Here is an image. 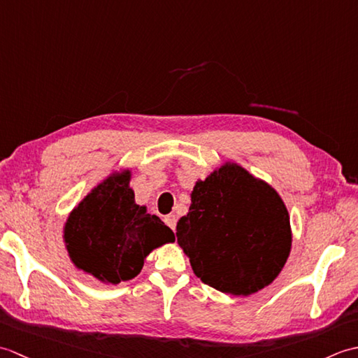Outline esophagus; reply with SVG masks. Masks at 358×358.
<instances>
[{
    "instance_id": "esophagus-1",
    "label": "esophagus",
    "mask_w": 358,
    "mask_h": 358,
    "mask_svg": "<svg viewBox=\"0 0 358 358\" xmlns=\"http://www.w3.org/2000/svg\"><path fill=\"white\" fill-rule=\"evenodd\" d=\"M164 223L171 227L172 231H175V226H177V218H175V215H166L164 217Z\"/></svg>"
}]
</instances>
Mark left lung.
I'll return each instance as SVG.
<instances>
[{"mask_svg":"<svg viewBox=\"0 0 358 358\" xmlns=\"http://www.w3.org/2000/svg\"><path fill=\"white\" fill-rule=\"evenodd\" d=\"M177 241L203 283L231 295L271 285L291 252L289 214L278 192L237 163H224L191 194Z\"/></svg>","mask_w":358,"mask_h":358,"instance_id":"1","label":"left lung"}]
</instances>
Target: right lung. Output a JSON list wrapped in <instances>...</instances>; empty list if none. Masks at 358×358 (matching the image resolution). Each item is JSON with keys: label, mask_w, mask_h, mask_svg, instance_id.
Listing matches in <instances>:
<instances>
[{"label": "right lung", "mask_w": 358, "mask_h": 358, "mask_svg": "<svg viewBox=\"0 0 358 358\" xmlns=\"http://www.w3.org/2000/svg\"><path fill=\"white\" fill-rule=\"evenodd\" d=\"M129 181V169L109 175L64 224L63 238L72 263L106 285L132 280L152 250L175 240L162 220L135 203Z\"/></svg>", "instance_id": "obj_1"}]
</instances>
